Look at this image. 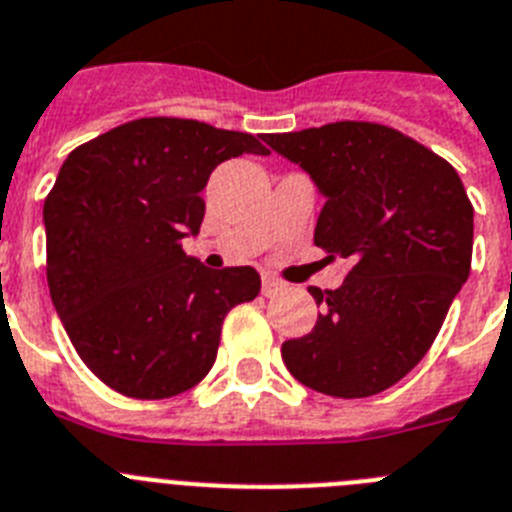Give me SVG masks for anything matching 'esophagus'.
<instances>
[{"label": "esophagus", "instance_id": "obj_1", "mask_svg": "<svg viewBox=\"0 0 512 512\" xmlns=\"http://www.w3.org/2000/svg\"><path fill=\"white\" fill-rule=\"evenodd\" d=\"M283 288V283L278 281V278H273V275H265L262 278V296H273V293H278Z\"/></svg>", "mask_w": 512, "mask_h": 512}]
</instances>
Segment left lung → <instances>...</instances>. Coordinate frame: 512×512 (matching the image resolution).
<instances>
[{
  "instance_id": "8db88e82",
  "label": "left lung",
  "mask_w": 512,
  "mask_h": 512,
  "mask_svg": "<svg viewBox=\"0 0 512 512\" xmlns=\"http://www.w3.org/2000/svg\"><path fill=\"white\" fill-rule=\"evenodd\" d=\"M327 198L314 244L350 257L314 330L281 348L293 379L327 397H373L404 379L441 332L471 270L474 208L459 172L402 131L337 121L265 133Z\"/></svg>"
}]
</instances>
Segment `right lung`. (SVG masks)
Wrapping results in <instances>:
<instances>
[{
    "mask_svg": "<svg viewBox=\"0 0 512 512\" xmlns=\"http://www.w3.org/2000/svg\"><path fill=\"white\" fill-rule=\"evenodd\" d=\"M268 154L242 131L190 118L128 121L71 151L43 203L46 278L71 345L102 384L167 399L206 379L221 324L260 293L255 268L185 255L221 162Z\"/></svg>",
    "mask_w": 512,
    "mask_h": 512,
    "instance_id": "obj_1",
    "label": "right lung"
}]
</instances>
